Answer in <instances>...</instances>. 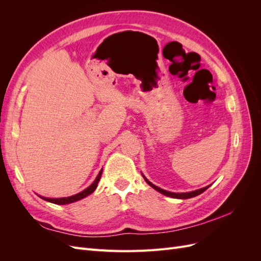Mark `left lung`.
I'll return each instance as SVG.
<instances>
[{
	"mask_svg": "<svg viewBox=\"0 0 261 261\" xmlns=\"http://www.w3.org/2000/svg\"><path fill=\"white\" fill-rule=\"evenodd\" d=\"M144 176V175H143ZM144 178H145V180L147 181V183L151 186L152 188H154L155 191H158L159 193H161V194H163V195H165V196H168V197H172V198H177V199H188V198H193V197H196V196H198V195H200L201 193H203L204 191H206V189H208L209 188V186H206V187H203V188H200V189H197V191H194V192H189V193H172V192H168V191H164V189H162V188H160V187H158V186H155V185H153L151 181H149L145 176H144Z\"/></svg>",
	"mask_w": 261,
	"mask_h": 261,
	"instance_id": "obj_1",
	"label": "left lung"
}]
</instances>
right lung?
<instances>
[{
	"label": "right lung",
	"instance_id": "right-lung-1",
	"mask_svg": "<svg viewBox=\"0 0 261 261\" xmlns=\"http://www.w3.org/2000/svg\"><path fill=\"white\" fill-rule=\"evenodd\" d=\"M101 174H102V170L99 172L98 176L96 177V179L93 180V183H92L90 186H88L86 189H84L83 192L78 193V194H76V195H74V196L63 197V198H45V197H41V196H40V197H41L42 199H44V200H46V201H49V202H52V203H55V204H66V203H72V202H75V201H77V200H81V199L85 198V197H87V196L92 194V193L94 192V189L97 188L99 180H100V178H101Z\"/></svg>",
	"mask_w": 261,
	"mask_h": 261
}]
</instances>
